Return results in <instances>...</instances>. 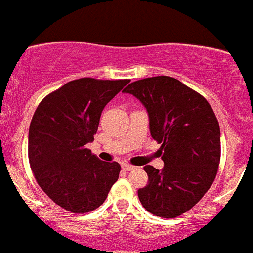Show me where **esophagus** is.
Returning a JSON list of instances; mask_svg holds the SVG:
<instances>
[{
  "instance_id": "34e87169",
  "label": "esophagus",
  "mask_w": 253,
  "mask_h": 253,
  "mask_svg": "<svg viewBox=\"0 0 253 253\" xmlns=\"http://www.w3.org/2000/svg\"><path fill=\"white\" fill-rule=\"evenodd\" d=\"M122 169H126V171H131V169H134L135 167L131 166V165H129V164H123L122 165Z\"/></svg>"
}]
</instances>
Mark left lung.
I'll return each mask as SVG.
<instances>
[{
    "mask_svg": "<svg viewBox=\"0 0 253 253\" xmlns=\"http://www.w3.org/2000/svg\"><path fill=\"white\" fill-rule=\"evenodd\" d=\"M124 92L146 108L150 134L161 144L165 165L162 169L144 167L149 182L137 191L140 202L156 216H178L203 198L216 176L220 162L216 117L203 96L173 77L139 80Z\"/></svg>",
    "mask_w": 253,
    "mask_h": 253,
    "instance_id": "8db88e82",
    "label": "left lung"
}]
</instances>
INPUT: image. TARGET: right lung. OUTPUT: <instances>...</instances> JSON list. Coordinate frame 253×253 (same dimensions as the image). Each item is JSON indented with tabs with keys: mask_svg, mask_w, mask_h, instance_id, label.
<instances>
[{
	"mask_svg": "<svg viewBox=\"0 0 253 253\" xmlns=\"http://www.w3.org/2000/svg\"><path fill=\"white\" fill-rule=\"evenodd\" d=\"M129 82L74 80L37 108L29 126V164L41 188L61 208L94 211L118 179L121 165L101 161L86 145L94 140L104 107Z\"/></svg>",
	"mask_w": 253,
	"mask_h": 253,
	"instance_id": "obj_1",
	"label": "right lung"
}]
</instances>
